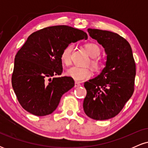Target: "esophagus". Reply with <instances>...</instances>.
<instances>
[{"label": "esophagus", "instance_id": "1", "mask_svg": "<svg viewBox=\"0 0 148 148\" xmlns=\"http://www.w3.org/2000/svg\"><path fill=\"white\" fill-rule=\"evenodd\" d=\"M79 86H81V84H80V83L77 82V81H76V82L74 83V87L76 88V87H79Z\"/></svg>", "mask_w": 148, "mask_h": 148}]
</instances>
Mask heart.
Wrapping results in <instances>:
<instances>
[{"mask_svg":"<svg viewBox=\"0 0 148 148\" xmlns=\"http://www.w3.org/2000/svg\"><path fill=\"white\" fill-rule=\"evenodd\" d=\"M74 45L73 44H69L61 51L60 58V60L62 63L69 65L71 64L72 61V53L74 49ZM85 48L90 55V56L93 58V59L90 61L91 66L95 69H98L100 67V63L95 58L98 57L101 53L100 47L97 44L95 43H88L85 45ZM67 76L72 78L74 80L77 81H82L84 80L88 79L92 76L91 69L88 67H80L78 66H74V67L69 68L66 72Z\"/></svg>","mask_w":148,"mask_h":148,"instance_id":"b5f03b06","label":"heart"}]
</instances>
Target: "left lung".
I'll list each match as a JSON object with an SVG mask.
<instances>
[{
  "instance_id": "8db88e82",
  "label": "left lung",
  "mask_w": 148,
  "mask_h": 148,
  "mask_svg": "<svg viewBox=\"0 0 148 148\" xmlns=\"http://www.w3.org/2000/svg\"><path fill=\"white\" fill-rule=\"evenodd\" d=\"M90 36L106 52V66L95 79L84 84L87 90L83 107L89 118H112L121 111L134 90L136 64L128 42L118 34L88 28Z\"/></svg>"
}]
</instances>
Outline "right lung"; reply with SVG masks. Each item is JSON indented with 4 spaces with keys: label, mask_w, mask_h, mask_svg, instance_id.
Masks as SVG:
<instances>
[{
    "label": "right lung",
    "mask_w": 148,
    "mask_h": 148,
    "mask_svg": "<svg viewBox=\"0 0 148 148\" xmlns=\"http://www.w3.org/2000/svg\"><path fill=\"white\" fill-rule=\"evenodd\" d=\"M87 38L84 31L68 25L47 27L28 37L15 56L12 76L15 95L25 111L45 116L56 109L62 95L74 86L72 78L58 76L62 72L61 51Z\"/></svg>",
    "instance_id": "obj_1"
}]
</instances>
